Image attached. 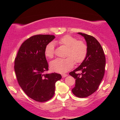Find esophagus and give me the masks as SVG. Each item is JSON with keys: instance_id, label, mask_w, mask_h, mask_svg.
I'll use <instances>...</instances> for the list:
<instances>
[{"instance_id": "esophagus-1", "label": "esophagus", "mask_w": 120, "mask_h": 120, "mask_svg": "<svg viewBox=\"0 0 120 120\" xmlns=\"http://www.w3.org/2000/svg\"><path fill=\"white\" fill-rule=\"evenodd\" d=\"M68 74H63L62 75V76L63 78H64L65 77H67V76H68Z\"/></svg>"}]
</instances>
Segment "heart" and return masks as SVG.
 Here are the masks:
<instances>
[{"mask_svg": "<svg viewBox=\"0 0 120 120\" xmlns=\"http://www.w3.org/2000/svg\"><path fill=\"white\" fill-rule=\"evenodd\" d=\"M56 43L67 48L66 58H57L50 63L52 70L57 73H65L71 69L74 64L80 63L85 59L88 52V47L82 41L77 40L70 35H65L56 41ZM55 53L53 43H50L45 49V55L47 58L51 59Z\"/></svg>", "mask_w": 120, "mask_h": 120, "instance_id": "obj_1", "label": "heart"}]
</instances>
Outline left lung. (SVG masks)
Returning <instances> with one entry per match:
<instances>
[{
    "instance_id": "1",
    "label": "left lung",
    "mask_w": 120,
    "mask_h": 120,
    "mask_svg": "<svg viewBox=\"0 0 120 120\" xmlns=\"http://www.w3.org/2000/svg\"><path fill=\"white\" fill-rule=\"evenodd\" d=\"M78 34L85 38L88 52L83 61L69 74L76 79L73 93L78 98H84L98 90L105 74L106 58L102 47L95 38L81 32ZM79 70L81 73H77Z\"/></svg>"
}]
</instances>
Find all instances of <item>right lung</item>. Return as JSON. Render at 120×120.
Here are the masks:
<instances>
[{"instance_id": "add662e5", "label": "right lung", "mask_w": 120, "mask_h": 120, "mask_svg": "<svg viewBox=\"0 0 120 120\" xmlns=\"http://www.w3.org/2000/svg\"><path fill=\"white\" fill-rule=\"evenodd\" d=\"M55 35L37 34L22 43L14 61V71L19 85L28 96L44 102L54 95L55 84L62 76L53 73L44 74L48 70L45 55L46 45Z\"/></svg>"}]
</instances>
